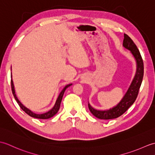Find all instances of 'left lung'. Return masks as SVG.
<instances>
[{"label": "left lung", "instance_id": "8db88e82", "mask_svg": "<svg viewBox=\"0 0 155 155\" xmlns=\"http://www.w3.org/2000/svg\"><path fill=\"white\" fill-rule=\"evenodd\" d=\"M123 46L124 47L130 51L134 57L136 59L137 68L135 77L123 98L115 107L107 110H98L93 108L89 104H88V108L91 113L94 117L100 118V119H113V118H116L121 116L134 103L137 98L138 94H139L144 74V64L143 58L136 45L134 43L132 39L126 34H124Z\"/></svg>", "mask_w": 155, "mask_h": 155}]
</instances>
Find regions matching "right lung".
<instances>
[{
    "instance_id": "right-lung-1",
    "label": "right lung",
    "mask_w": 155,
    "mask_h": 155,
    "mask_svg": "<svg viewBox=\"0 0 155 155\" xmlns=\"http://www.w3.org/2000/svg\"><path fill=\"white\" fill-rule=\"evenodd\" d=\"M71 84H67V86H66L63 88V89H62V91L61 92L60 94H59V96H58V97L57 98V101H56V103L54 104V107L52 108L51 110H50L48 112H47V113H45L39 114H35L34 113H32L31 110L28 109L27 108H26L24 106V105H23L21 103V102L18 101V99L17 98V97H16V94H15V88H14V84H13V82H12V81L11 79V88H12V94H13V95H14V97L15 98V100L16 101V102H17V103L18 104L19 107L22 108V110H24L26 113H27V114H28L29 116H31L32 117H34V118H40V119H47V118L52 117L54 114H56L57 113V112L59 110V108H60L62 98V97H63V94H64V91L66 90V88H68V87H70Z\"/></svg>"
}]
</instances>
